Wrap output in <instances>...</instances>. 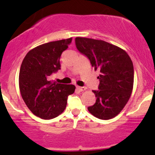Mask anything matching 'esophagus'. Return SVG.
<instances>
[{
    "label": "esophagus",
    "instance_id": "obj_1",
    "mask_svg": "<svg viewBox=\"0 0 155 155\" xmlns=\"http://www.w3.org/2000/svg\"><path fill=\"white\" fill-rule=\"evenodd\" d=\"M77 89L79 91H84L86 90L85 87H80V86H77Z\"/></svg>",
    "mask_w": 155,
    "mask_h": 155
}]
</instances>
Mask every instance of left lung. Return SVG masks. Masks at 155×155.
I'll use <instances>...</instances> for the list:
<instances>
[{"mask_svg":"<svg viewBox=\"0 0 155 155\" xmlns=\"http://www.w3.org/2000/svg\"><path fill=\"white\" fill-rule=\"evenodd\" d=\"M75 44L89 59L94 71H100L98 90L92 91L96 102L87 109L100 120H110L123 110L130 98L134 78L130 57L123 49L103 40L77 37Z\"/></svg>","mask_w":155,"mask_h":155,"instance_id":"left-lung-1","label":"left lung"}]
</instances>
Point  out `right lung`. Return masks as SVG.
<instances>
[{"instance_id":"1","label":"right lung","mask_w":155,"mask_h":155,"mask_svg":"<svg viewBox=\"0 0 155 155\" xmlns=\"http://www.w3.org/2000/svg\"><path fill=\"white\" fill-rule=\"evenodd\" d=\"M72 38L44 43L30 50L19 71V89L31 113L43 120L61 115L68 97L75 91L73 84H59L49 78L61 69L60 58Z\"/></svg>"}]
</instances>
